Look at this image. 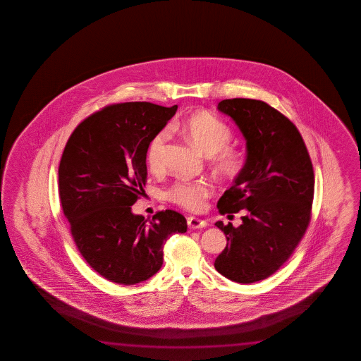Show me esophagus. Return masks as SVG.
Instances as JSON below:
<instances>
[{
	"mask_svg": "<svg viewBox=\"0 0 361 361\" xmlns=\"http://www.w3.org/2000/svg\"><path fill=\"white\" fill-rule=\"evenodd\" d=\"M187 224L190 228H203V227L207 226V222L206 221L201 220V219H197V217H187Z\"/></svg>",
	"mask_w": 361,
	"mask_h": 361,
	"instance_id": "esophagus-1",
	"label": "esophagus"
}]
</instances>
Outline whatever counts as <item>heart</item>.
<instances>
[{
	"instance_id": "heart-1",
	"label": "heart",
	"mask_w": 361,
	"mask_h": 361,
	"mask_svg": "<svg viewBox=\"0 0 361 361\" xmlns=\"http://www.w3.org/2000/svg\"><path fill=\"white\" fill-rule=\"evenodd\" d=\"M180 130L202 153L212 155V165L219 176L233 180L241 174L246 164L243 150L227 145L233 131L227 123L208 112H197L188 117ZM168 131H160L154 136L147 147V163L152 171L163 166ZM214 193L212 184L207 180H179L173 184L166 196L169 201L190 211H200L206 200Z\"/></svg>"
}]
</instances>
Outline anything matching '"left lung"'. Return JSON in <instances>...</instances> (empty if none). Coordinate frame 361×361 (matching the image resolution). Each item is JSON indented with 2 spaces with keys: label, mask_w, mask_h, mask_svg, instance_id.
<instances>
[{
  "label": "left lung",
  "mask_w": 361,
  "mask_h": 361,
  "mask_svg": "<svg viewBox=\"0 0 361 361\" xmlns=\"http://www.w3.org/2000/svg\"><path fill=\"white\" fill-rule=\"evenodd\" d=\"M217 109L241 130L247 158L217 203L221 214L243 211L244 216L238 227L214 224L227 238L214 268L230 281L249 284L274 274L306 233L314 174L298 128L274 107L259 99L231 98Z\"/></svg>",
  "instance_id": "left-lung-1"
}]
</instances>
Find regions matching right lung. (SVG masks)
<instances>
[{
	"mask_svg": "<svg viewBox=\"0 0 361 361\" xmlns=\"http://www.w3.org/2000/svg\"><path fill=\"white\" fill-rule=\"evenodd\" d=\"M178 106L110 104L74 128L59 164V197L80 255L107 281L133 286L163 265L173 233L187 231L183 214L159 211L152 220L131 212L147 183L150 141Z\"/></svg>",
	"mask_w": 361,
	"mask_h": 361,
	"instance_id": "obj_1",
	"label": "right lung"
}]
</instances>
